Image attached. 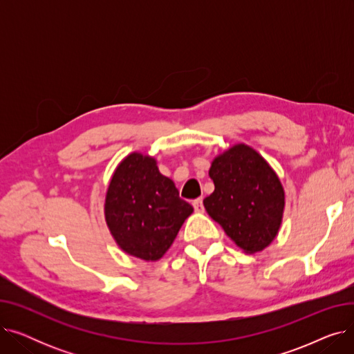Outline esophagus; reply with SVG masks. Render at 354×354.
Masks as SVG:
<instances>
[{"label":"esophagus","mask_w":354,"mask_h":354,"mask_svg":"<svg viewBox=\"0 0 354 354\" xmlns=\"http://www.w3.org/2000/svg\"><path fill=\"white\" fill-rule=\"evenodd\" d=\"M192 205H194V208H195L196 212H203V203H202V199H201V198L195 199V201L192 202Z\"/></svg>","instance_id":"34e87169"}]
</instances>
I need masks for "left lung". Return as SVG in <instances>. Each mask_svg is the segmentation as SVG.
Listing matches in <instances>:
<instances>
[{
  "mask_svg": "<svg viewBox=\"0 0 354 354\" xmlns=\"http://www.w3.org/2000/svg\"><path fill=\"white\" fill-rule=\"evenodd\" d=\"M214 192L203 199L208 215L247 254L267 248L280 231L286 192L255 149L236 143L218 153L209 167Z\"/></svg>",
  "mask_w": 354,
  "mask_h": 354,
  "instance_id": "8db88e82",
  "label": "left lung"
}]
</instances>
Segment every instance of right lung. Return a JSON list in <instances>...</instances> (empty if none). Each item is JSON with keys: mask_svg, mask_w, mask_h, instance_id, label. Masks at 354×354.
<instances>
[{"mask_svg": "<svg viewBox=\"0 0 354 354\" xmlns=\"http://www.w3.org/2000/svg\"><path fill=\"white\" fill-rule=\"evenodd\" d=\"M194 208L179 198L172 179L159 172L158 160L129 153L111 175L104 219L118 247L127 255L158 261L171 248Z\"/></svg>", "mask_w": 354, "mask_h": 354, "instance_id": "obj_1", "label": "right lung"}]
</instances>
